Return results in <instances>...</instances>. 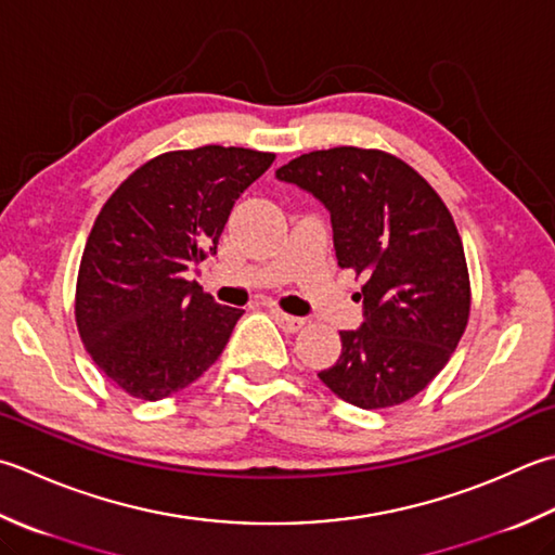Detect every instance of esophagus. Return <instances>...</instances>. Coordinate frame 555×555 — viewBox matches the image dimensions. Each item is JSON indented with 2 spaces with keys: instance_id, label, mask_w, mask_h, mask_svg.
Wrapping results in <instances>:
<instances>
[{
  "instance_id": "obj_1",
  "label": "esophagus",
  "mask_w": 555,
  "mask_h": 555,
  "mask_svg": "<svg viewBox=\"0 0 555 555\" xmlns=\"http://www.w3.org/2000/svg\"><path fill=\"white\" fill-rule=\"evenodd\" d=\"M271 314H274V320L279 322V327L284 332H300L302 327H306V320L302 318H293V314H286L281 310H271Z\"/></svg>"
}]
</instances>
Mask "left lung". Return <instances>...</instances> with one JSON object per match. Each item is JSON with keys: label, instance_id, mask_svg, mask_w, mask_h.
<instances>
[{"label": "left lung", "instance_id": "1", "mask_svg": "<svg viewBox=\"0 0 555 555\" xmlns=\"http://www.w3.org/2000/svg\"><path fill=\"white\" fill-rule=\"evenodd\" d=\"M276 178L327 206L339 267L363 279L356 298L365 320L339 332V361L320 379L353 406L404 404L448 365L469 322V269L452 214L409 163L379 149L310 151Z\"/></svg>", "mask_w": 555, "mask_h": 555}]
</instances>
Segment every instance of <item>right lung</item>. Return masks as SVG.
Listing matches in <instances>:
<instances>
[{
	"instance_id": "add662e5",
	"label": "right lung",
	"mask_w": 555,
	"mask_h": 555,
	"mask_svg": "<svg viewBox=\"0 0 555 555\" xmlns=\"http://www.w3.org/2000/svg\"><path fill=\"white\" fill-rule=\"evenodd\" d=\"M241 146L168 151L111 194L86 241L74 314L86 351L129 397L158 401L202 377L245 310L184 279L216 253L235 199L274 163Z\"/></svg>"
}]
</instances>
